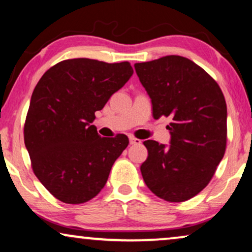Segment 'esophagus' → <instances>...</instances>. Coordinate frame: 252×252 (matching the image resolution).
<instances>
[{
	"label": "esophagus",
	"mask_w": 252,
	"mask_h": 252,
	"mask_svg": "<svg viewBox=\"0 0 252 252\" xmlns=\"http://www.w3.org/2000/svg\"><path fill=\"white\" fill-rule=\"evenodd\" d=\"M129 143L130 144H141V143H142V141H141L140 139H136V137L130 136L129 137Z\"/></svg>",
	"instance_id": "1"
}]
</instances>
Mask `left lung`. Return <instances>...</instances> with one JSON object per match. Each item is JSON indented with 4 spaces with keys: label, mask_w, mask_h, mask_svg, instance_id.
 Here are the masks:
<instances>
[{
    "label": "left lung",
    "mask_w": 252,
    "mask_h": 252,
    "mask_svg": "<svg viewBox=\"0 0 252 252\" xmlns=\"http://www.w3.org/2000/svg\"><path fill=\"white\" fill-rule=\"evenodd\" d=\"M134 66L151 98L154 118H172L170 146L143 142V180L159 198L188 201L209 185L225 155V97L215 79L186 57L171 55Z\"/></svg>",
    "instance_id": "1"
}]
</instances>
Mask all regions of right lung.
I'll list each match as a JSON object with an SVG mask.
<instances>
[{
    "label": "right lung",
    "instance_id": "add662e5",
    "mask_svg": "<svg viewBox=\"0 0 252 252\" xmlns=\"http://www.w3.org/2000/svg\"><path fill=\"white\" fill-rule=\"evenodd\" d=\"M128 62L65 60L34 88L24 141L34 174L54 197L67 204L94 198L108 180L128 137H101L92 125L113 93L132 77Z\"/></svg>",
    "mask_w": 252,
    "mask_h": 252
}]
</instances>
